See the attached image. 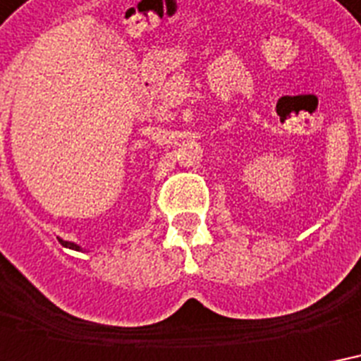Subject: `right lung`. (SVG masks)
I'll use <instances>...</instances> for the list:
<instances>
[{
    "mask_svg": "<svg viewBox=\"0 0 361 361\" xmlns=\"http://www.w3.org/2000/svg\"><path fill=\"white\" fill-rule=\"evenodd\" d=\"M58 241H60L61 245H63V247H66V248H71V250H77V252H80V250H82V247H79V245H77V243L63 241V239H60V237H58Z\"/></svg>",
    "mask_w": 361,
    "mask_h": 361,
    "instance_id": "add662e5",
    "label": "right lung"
}]
</instances>
